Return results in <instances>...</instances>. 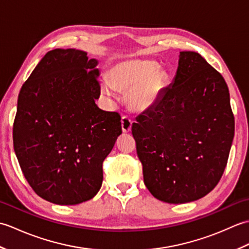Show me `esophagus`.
<instances>
[{
	"label": "esophagus",
	"mask_w": 249,
	"mask_h": 249,
	"mask_svg": "<svg viewBox=\"0 0 249 249\" xmlns=\"http://www.w3.org/2000/svg\"><path fill=\"white\" fill-rule=\"evenodd\" d=\"M121 125L123 133H129L131 129V125H133V121L127 115H123L121 119Z\"/></svg>",
	"instance_id": "34e87169"
}]
</instances>
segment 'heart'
Returning a JSON list of instances; mask_svg holds the SVG:
<instances>
[{
	"instance_id": "heart-1",
	"label": "heart",
	"mask_w": 249,
	"mask_h": 249,
	"mask_svg": "<svg viewBox=\"0 0 249 249\" xmlns=\"http://www.w3.org/2000/svg\"><path fill=\"white\" fill-rule=\"evenodd\" d=\"M107 79L113 89L128 92V103L134 109L146 110L160 98L167 75L163 71L157 70L155 62L131 60L111 67ZM104 92L110 94V87H104Z\"/></svg>"
}]
</instances>
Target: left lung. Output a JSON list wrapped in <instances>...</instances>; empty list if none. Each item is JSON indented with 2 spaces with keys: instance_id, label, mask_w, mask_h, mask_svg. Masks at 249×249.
Here are the masks:
<instances>
[{
  "instance_id": "left-lung-1",
  "label": "left lung",
  "mask_w": 249,
  "mask_h": 249,
  "mask_svg": "<svg viewBox=\"0 0 249 249\" xmlns=\"http://www.w3.org/2000/svg\"><path fill=\"white\" fill-rule=\"evenodd\" d=\"M146 188L185 203L213 190L228 162L234 115L224 77L197 52L183 51L173 83L131 126Z\"/></svg>"
}]
</instances>
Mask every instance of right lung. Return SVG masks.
I'll return each mask as SVG.
<instances>
[{"mask_svg":"<svg viewBox=\"0 0 249 249\" xmlns=\"http://www.w3.org/2000/svg\"><path fill=\"white\" fill-rule=\"evenodd\" d=\"M97 61L76 49L47 52L20 89L14 150L24 178L49 202L75 205L102 187L121 115L97 107Z\"/></svg>","mask_w":249,"mask_h":249,"instance_id":"add662e5","label":"right lung"}]
</instances>
